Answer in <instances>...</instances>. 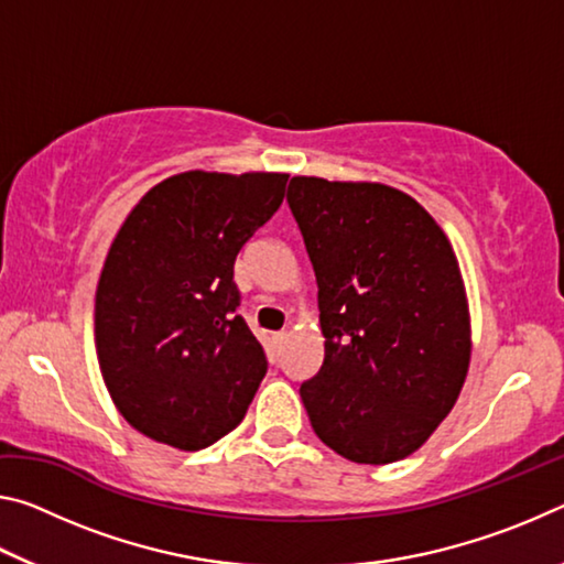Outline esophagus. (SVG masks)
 Masks as SVG:
<instances>
[{
  "label": "esophagus",
  "mask_w": 564,
  "mask_h": 564,
  "mask_svg": "<svg viewBox=\"0 0 564 564\" xmlns=\"http://www.w3.org/2000/svg\"><path fill=\"white\" fill-rule=\"evenodd\" d=\"M285 343H289V333L281 330V333H273V336H271V346H273L275 352H283Z\"/></svg>",
  "instance_id": "1"
}]
</instances>
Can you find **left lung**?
<instances>
[{
    "label": "left lung",
    "mask_w": 564,
    "mask_h": 564,
    "mask_svg": "<svg viewBox=\"0 0 564 564\" xmlns=\"http://www.w3.org/2000/svg\"><path fill=\"white\" fill-rule=\"evenodd\" d=\"M285 202L326 338L301 386L313 431L352 463L403 460L451 413L470 362L453 246L415 198L383 184L293 176Z\"/></svg>",
    "instance_id": "1"
}]
</instances>
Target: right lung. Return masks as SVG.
<instances>
[{
  "label": "right lung",
  "mask_w": 564,
  "mask_h": 564,
  "mask_svg": "<svg viewBox=\"0 0 564 564\" xmlns=\"http://www.w3.org/2000/svg\"><path fill=\"white\" fill-rule=\"evenodd\" d=\"M289 174H186L133 206L104 263L94 333L104 383L131 427L202 451L241 423L269 370L238 316L234 263L279 212Z\"/></svg>",
  "instance_id": "obj_1"
}]
</instances>
